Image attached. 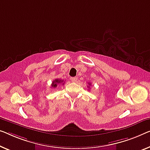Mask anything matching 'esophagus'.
<instances>
[{
    "mask_svg": "<svg viewBox=\"0 0 150 150\" xmlns=\"http://www.w3.org/2000/svg\"><path fill=\"white\" fill-rule=\"evenodd\" d=\"M77 77H71V81L75 82V81H77Z\"/></svg>",
    "mask_w": 150,
    "mask_h": 150,
    "instance_id": "1",
    "label": "esophagus"
}]
</instances>
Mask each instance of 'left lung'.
Wrapping results in <instances>:
<instances>
[{
	"label": "left lung",
	"mask_w": 150,
	"mask_h": 150,
	"mask_svg": "<svg viewBox=\"0 0 150 150\" xmlns=\"http://www.w3.org/2000/svg\"><path fill=\"white\" fill-rule=\"evenodd\" d=\"M89 85H91V83H89ZM88 88H89V86H88Z\"/></svg>",
	"instance_id": "8db88e82"
}]
</instances>
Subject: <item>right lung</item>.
<instances>
[{"label": "right lung", "mask_w": 150, "mask_h": 150, "mask_svg": "<svg viewBox=\"0 0 150 150\" xmlns=\"http://www.w3.org/2000/svg\"><path fill=\"white\" fill-rule=\"evenodd\" d=\"M63 82V80H61V79H56L55 80H54L52 83V86L51 87L53 88H57V87L59 86V84L62 83ZM62 85H63V83H62Z\"/></svg>", "instance_id": "add662e5"}]
</instances>
